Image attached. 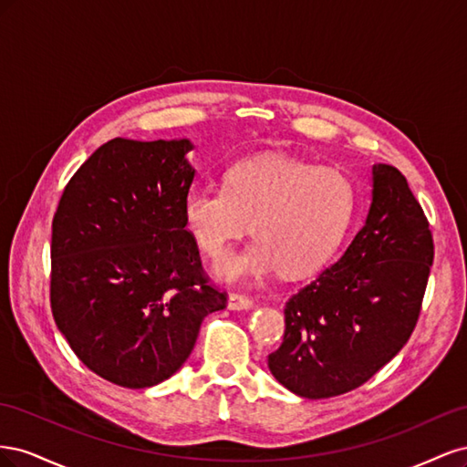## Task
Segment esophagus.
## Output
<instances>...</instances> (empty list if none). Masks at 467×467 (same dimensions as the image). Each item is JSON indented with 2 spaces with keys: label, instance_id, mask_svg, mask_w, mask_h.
I'll use <instances>...</instances> for the list:
<instances>
[{
  "label": "esophagus",
  "instance_id": "esophagus-1",
  "mask_svg": "<svg viewBox=\"0 0 467 467\" xmlns=\"http://www.w3.org/2000/svg\"><path fill=\"white\" fill-rule=\"evenodd\" d=\"M228 307L232 312H244V309L253 307V300H249L244 294H230L228 296Z\"/></svg>",
  "mask_w": 467,
  "mask_h": 467
}]
</instances>
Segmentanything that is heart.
<instances>
[{
  "mask_svg": "<svg viewBox=\"0 0 467 467\" xmlns=\"http://www.w3.org/2000/svg\"><path fill=\"white\" fill-rule=\"evenodd\" d=\"M357 192L337 169L282 155H257L232 165L225 187H192L182 196V218L194 244L216 257L251 225L255 242L218 261L228 282H251L282 273H317L343 242Z\"/></svg>",
  "mask_w": 467,
  "mask_h": 467,
  "instance_id": "1",
  "label": "heart"
}]
</instances>
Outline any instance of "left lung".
<instances>
[{
	"mask_svg": "<svg viewBox=\"0 0 467 467\" xmlns=\"http://www.w3.org/2000/svg\"><path fill=\"white\" fill-rule=\"evenodd\" d=\"M434 259L425 212L398 169L372 167V202L343 257L285 307V338L268 370L307 400L368 381L411 337Z\"/></svg>",
	"mask_w": 467,
	"mask_h": 467,
	"instance_id": "left-lung-1",
	"label": "left lung"
}]
</instances>
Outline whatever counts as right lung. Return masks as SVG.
<instances>
[{
	"mask_svg": "<svg viewBox=\"0 0 467 467\" xmlns=\"http://www.w3.org/2000/svg\"><path fill=\"white\" fill-rule=\"evenodd\" d=\"M192 148L110 140L69 179L52 220L54 321L89 370L122 388L173 376L202 319L225 307L182 218Z\"/></svg>",
	"mask_w": 467,
	"mask_h": 467,
	"instance_id": "1",
	"label": "right lung"
}]
</instances>
